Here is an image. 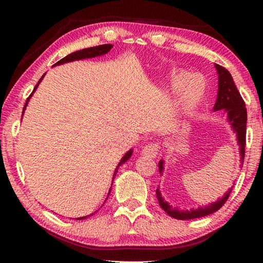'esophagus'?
<instances>
[{
	"label": "esophagus",
	"mask_w": 263,
	"mask_h": 263,
	"mask_svg": "<svg viewBox=\"0 0 263 263\" xmlns=\"http://www.w3.org/2000/svg\"><path fill=\"white\" fill-rule=\"evenodd\" d=\"M158 153H159V145L157 142H152V144L146 145L141 149V154L148 158H155L158 155Z\"/></svg>",
	"instance_id": "esophagus-1"
}]
</instances>
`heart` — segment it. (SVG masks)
Masks as SVG:
<instances>
[{
    "label": "heart",
    "instance_id": "1",
    "mask_svg": "<svg viewBox=\"0 0 263 263\" xmlns=\"http://www.w3.org/2000/svg\"><path fill=\"white\" fill-rule=\"evenodd\" d=\"M169 90L173 92L181 90L180 103L182 109L190 111L197 108L203 102L205 97L206 84L199 75L180 72L169 80Z\"/></svg>",
    "mask_w": 263,
    "mask_h": 263
}]
</instances>
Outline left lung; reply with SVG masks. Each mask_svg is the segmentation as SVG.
<instances>
[{
    "label": "left lung",
    "mask_w": 263,
    "mask_h": 263,
    "mask_svg": "<svg viewBox=\"0 0 263 263\" xmlns=\"http://www.w3.org/2000/svg\"><path fill=\"white\" fill-rule=\"evenodd\" d=\"M218 73V92L217 100L213 110L219 111L224 110L225 114L228 115V122L230 123L231 127L233 128V132L237 135V141L240 151V161L243 162L245 157V146H246V122H247V111L245 108V102L240 95L239 90L235 87L232 75L230 74L228 69L221 67L219 65H215ZM163 160L159 161V172L162 175L163 173ZM233 188V186H232ZM232 188L229 189L228 193L222 196L221 198H218L217 202H212L208 204L206 206L198 208V209H189V210H179L177 208L169 205V203L164 201L159 188L157 189V197L160 206L164 211L175 219L188 220L195 219V218H202L211 215L216 212L224 205L225 202L228 201L229 196L232 191Z\"/></svg>",
    "instance_id": "obj_1"
}]
</instances>
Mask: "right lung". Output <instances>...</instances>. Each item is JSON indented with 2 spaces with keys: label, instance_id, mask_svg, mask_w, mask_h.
<instances>
[{
  "label": "right lung",
  "instance_id": "add662e5",
  "mask_svg": "<svg viewBox=\"0 0 263 263\" xmlns=\"http://www.w3.org/2000/svg\"><path fill=\"white\" fill-rule=\"evenodd\" d=\"M114 47V45H111V44H105V45H100V46H95V47H89V48H83V50H80V51H77V52H73V53H70V54H68L67 57H65V58H62V59L60 60V61H58L57 64H54L53 65V67H54V66H59V65H62V64H66V62H70V61H75V60H82V59H88V58H95V57H101V55H104V54H106V53H108L111 48ZM44 77H45V74L43 75V77L41 78V80H39L38 81V83L35 84V87H34V89H33V91H32V94H31L29 97H28V100H26V103H25V105H24V108H23V114H24V111H25V108H26V105H28V103H29V100H30V97L33 95V92L35 91V89L38 88V86H39V83L42 82V80L44 79ZM132 152H133V149H130V151H127L126 152V154L124 155V157L122 158V160L121 161H119V163H118V166L116 167V169H115V173H114V176H112V183H114V179H115V176H116V174H117V172H118V168H119V166H121L122 163H124V162H126L128 159L131 158V155H132ZM110 191H111V188H110V190H109V194H108V197H109V195H110ZM108 197H106V199H108ZM95 213V212H94ZM94 213H90V215H88V216H86V217H80V218H77L78 220H81V219H86V218H88V217H90V216H92L94 215Z\"/></svg>",
  "mask_w": 263,
  "mask_h": 263
}]
</instances>
